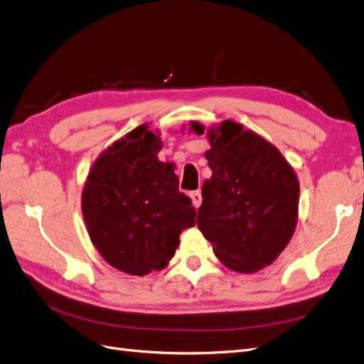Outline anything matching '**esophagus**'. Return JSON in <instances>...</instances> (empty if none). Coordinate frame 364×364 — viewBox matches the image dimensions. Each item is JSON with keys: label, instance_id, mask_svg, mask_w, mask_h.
I'll list each match as a JSON object with an SVG mask.
<instances>
[{"label": "esophagus", "instance_id": "1", "mask_svg": "<svg viewBox=\"0 0 364 364\" xmlns=\"http://www.w3.org/2000/svg\"><path fill=\"white\" fill-rule=\"evenodd\" d=\"M190 197H191V200H193V205H194V208L197 209L199 208L200 205H202V193L199 191V190H196V191H193L191 194H190Z\"/></svg>", "mask_w": 364, "mask_h": 364}]
</instances>
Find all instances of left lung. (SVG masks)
I'll return each instance as SVG.
<instances>
[{"label": "left lung", "instance_id": "left-lung-1", "mask_svg": "<svg viewBox=\"0 0 364 364\" xmlns=\"http://www.w3.org/2000/svg\"><path fill=\"white\" fill-rule=\"evenodd\" d=\"M191 130L205 132L199 123ZM208 138L213 176L203 183L197 226L228 269L258 272L281 255L294 232L299 181L277 147L234 121L213 127Z\"/></svg>", "mask_w": 364, "mask_h": 364}]
</instances>
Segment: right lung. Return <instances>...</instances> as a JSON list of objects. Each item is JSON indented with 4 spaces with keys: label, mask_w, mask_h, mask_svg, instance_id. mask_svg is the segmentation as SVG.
<instances>
[{
    "label": "right lung",
    "mask_w": 364,
    "mask_h": 364,
    "mask_svg": "<svg viewBox=\"0 0 364 364\" xmlns=\"http://www.w3.org/2000/svg\"><path fill=\"white\" fill-rule=\"evenodd\" d=\"M161 147L147 124L134 129L97 158L82 193L92 245L112 267L136 277L167 266L182 230L196 225L171 164L158 159Z\"/></svg>",
    "instance_id": "obj_1"
}]
</instances>
